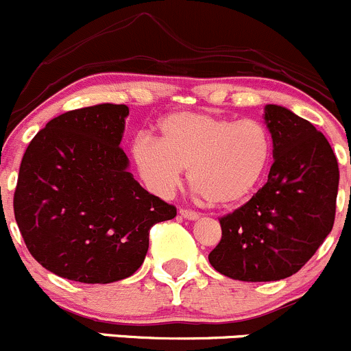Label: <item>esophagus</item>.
<instances>
[{
    "label": "esophagus",
    "mask_w": 351,
    "mask_h": 351,
    "mask_svg": "<svg viewBox=\"0 0 351 351\" xmlns=\"http://www.w3.org/2000/svg\"><path fill=\"white\" fill-rule=\"evenodd\" d=\"M179 213L180 217H184L186 220H197V218H199V213H197V211L187 210V208H180Z\"/></svg>",
    "instance_id": "1"
}]
</instances>
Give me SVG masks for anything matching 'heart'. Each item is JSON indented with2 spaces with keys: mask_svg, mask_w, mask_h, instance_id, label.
I'll return each instance as SVG.
<instances>
[{
  "mask_svg": "<svg viewBox=\"0 0 351 351\" xmlns=\"http://www.w3.org/2000/svg\"><path fill=\"white\" fill-rule=\"evenodd\" d=\"M160 141L140 134L134 165L145 186L162 197L179 186L182 169L201 196L218 206L247 199L268 172L273 140L256 119H228L206 112H174L158 124Z\"/></svg>",
  "mask_w": 351,
  "mask_h": 351,
  "instance_id": "heart-1",
  "label": "heart"
}]
</instances>
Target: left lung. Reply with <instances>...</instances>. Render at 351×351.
<instances>
[{
	"instance_id": "left-lung-1",
	"label": "left lung",
	"mask_w": 351,
	"mask_h": 351,
	"mask_svg": "<svg viewBox=\"0 0 351 351\" xmlns=\"http://www.w3.org/2000/svg\"><path fill=\"white\" fill-rule=\"evenodd\" d=\"M273 140L268 182L245 204L220 218L221 239L211 266L241 282H276L295 275L331 232L339 171L321 131L292 110L268 104Z\"/></svg>"
}]
</instances>
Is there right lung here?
I'll return each instance as SVG.
<instances>
[{
    "label": "right lung",
    "mask_w": 351,
    "mask_h": 351,
    "mask_svg": "<svg viewBox=\"0 0 351 351\" xmlns=\"http://www.w3.org/2000/svg\"><path fill=\"white\" fill-rule=\"evenodd\" d=\"M124 104H97L54 117L23 154L13 210L27 249L61 278L110 283L145 261L150 228L174 204L148 193L119 147Z\"/></svg>",
    "instance_id": "1"
}]
</instances>
